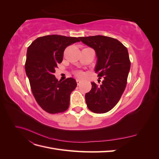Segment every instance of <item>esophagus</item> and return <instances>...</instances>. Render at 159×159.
I'll use <instances>...</instances> for the list:
<instances>
[{
  "instance_id": "34e87169",
  "label": "esophagus",
  "mask_w": 159,
  "mask_h": 159,
  "mask_svg": "<svg viewBox=\"0 0 159 159\" xmlns=\"http://www.w3.org/2000/svg\"><path fill=\"white\" fill-rule=\"evenodd\" d=\"M76 81H77V84H78V85L81 84V80L80 79H77L76 80Z\"/></svg>"
}]
</instances>
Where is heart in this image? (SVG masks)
I'll list each match as a JSON object with an SVG mask.
<instances>
[{
    "instance_id": "heart-1",
    "label": "heart",
    "mask_w": 159,
    "mask_h": 159,
    "mask_svg": "<svg viewBox=\"0 0 159 159\" xmlns=\"http://www.w3.org/2000/svg\"><path fill=\"white\" fill-rule=\"evenodd\" d=\"M75 74L76 75H78V76H81V75H82V72H81V71H76L75 72Z\"/></svg>"
}]
</instances>
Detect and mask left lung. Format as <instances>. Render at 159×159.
<instances>
[{
	"label": "left lung",
	"instance_id": "left-lung-1",
	"mask_svg": "<svg viewBox=\"0 0 159 159\" xmlns=\"http://www.w3.org/2000/svg\"><path fill=\"white\" fill-rule=\"evenodd\" d=\"M80 39L95 50V71L98 77H103L100 85L91 82L92 88L85 95L86 104L93 113H107L118 103L126 87L131 68L127 48L118 40L108 36L98 35Z\"/></svg>",
	"mask_w": 159,
	"mask_h": 159
}]
</instances>
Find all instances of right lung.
Segmentation results:
<instances>
[{
    "label": "right lung",
    "instance_id": "right-lung-1",
    "mask_svg": "<svg viewBox=\"0 0 159 159\" xmlns=\"http://www.w3.org/2000/svg\"><path fill=\"white\" fill-rule=\"evenodd\" d=\"M80 42L78 38L47 35L36 38L28 48L25 70L34 97L46 112L55 114L68 109L75 79L58 81L54 75L63 60L67 46Z\"/></svg>",
    "mask_w": 159,
    "mask_h": 159
}]
</instances>
